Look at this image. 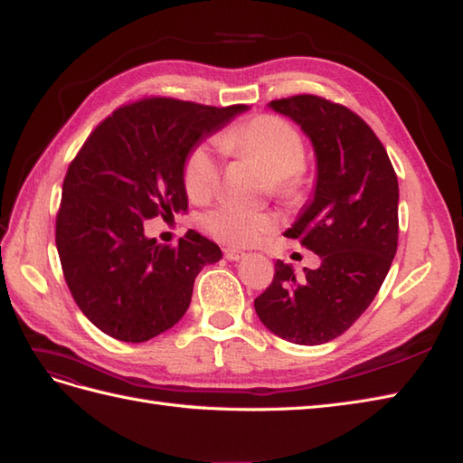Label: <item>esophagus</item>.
<instances>
[{"instance_id": "esophagus-1", "label": "esophagus", "mask_w": 463, "mask_h": 463, "mask_svg": "<svg viewBox=\"0 0 463 463\" xmlns=\"http://www.w3.org/2000/svg\"><path fill=\"white\" fill-rule=\"evenodd\" d=\"M244 257H247V252L237 250V249H224V259H226V260L237 262V260H241V259H244Z\"/></svg>"}]
</instances>
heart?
I'll return each instance as SVG.
<instances>
[{
	"label": "heart",
	"mask_w": 463,
	"mask_h": 463,
	"mask_svg": "<svg viewBox=\"0 0 463 463\" xmlns=\"http://www.w3.org/2000/svg\"><path fill=\"white\" fill-rule=\"evenodd\" d=\"M219 146L237 156L252 158L269 172V186L275 194L293 198L301 193L305 140L293 124L279 116H257L249 122L231 126L219 136ZM184 188L193 201L211 198L221 180L219 158L211 146L198 144L184 162ZM203 229L211 237L232 247H250L275 229L269 213L221 206L206 213Z\"/></svg>",
	"instance_id": "obj_1"
}]
</instances>
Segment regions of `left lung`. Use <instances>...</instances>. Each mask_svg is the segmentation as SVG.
I'll return each instance as SVG.
<instances>
[{
	"label": "left lung",
	"instance_id": "1",
	"mask_svg": "<svg viewBox=\"0 0 463 463\" xmlns=\"http://www.w3.org/2000/svg\"><path fill=\"white\" fill-rule=\"evenodd\" d=\"M269 108L291 118L313 144V198L285 237L319 255L321 267L297 277L277 260L255 311L280 339L321 345L345 333L383 285L397 250L400 184L383 144L349 108L311 94Z\"/></svg>",
	"mask_w": 463,
	"mask_h": 463
}]
</instances>
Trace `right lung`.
Masks as SVG:
<instances>
[{"instance_id":"1","label":"right lung","mask_w":463,"mask_h":463,"mask_svg":"<svg viewBox=\"0 0 463 463\" xmlns=\"http://www.w3.org/2000/svg\"><path fill=\"white\" fill-rule=\"evenodd\" d=\"M247 110L148 98L90 134L63 178L56 247L71 297L99 331L142 343L183 319L196 275L222 252L194 231L162 247L144 222L186 213L188 152Z\"/></svg>"}]
</instances>
